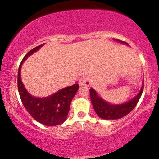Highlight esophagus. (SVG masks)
<instances>
[{
    "instance_id": "obj_1",
    "label": "esophagus",
    "mask_w": 159,
    "mask_h": 159,
    "mask_svg": "<svg viewBox=\"0 0 159 159\" xmlns=\"http://www.w3.org/2000/svg\"><path fill=\"white\" fill-rule=\"evenodd\" d=\"M90 84V78L87 77H84L82 78L79 81V85L81 87H89V85Z\"/></svg>"
}]
</instances>
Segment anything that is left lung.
<instances>
[{
	"instance_id": "left-lung-1",
	"label": "left lung",
	"mask_w": 159,
	"mask_h": 159,
	"mask_svg": "<svg viewBox=\"0 0 159 159\" xmlns=\"http://www.w3.org/2000/svg\"><path fill=\"white\" fill-rule=\"evenodd\" d=\"M116 40L121 43L128 45L126 43L123 41H120V40L117 39ZM143 90V84L142 86L141 90H140L139 93L128 102L122 104V105H111V104L106 102L102 98H100L97 95V93L93 89L90 88V99L96 114L100 118H102L105 120H116L125 116V115L129 114L135 107L140 96H141Z\"/></svg>"
}]
</instances>
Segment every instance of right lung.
<instances>
[{
	"label": "right lung",
	"mask_w": 159,
	"mask_h": 159,
	"mask_svg": "<svg viewBox=\"0 0 159 159\" xmlns=\"http://www.w3.org/2000/svg\"><path fill=\"white\" fill-rule=\"evenodd\" d=\"M43 44L38 45L27 52L21 62L18 72V89L24 107L36 121L48 126H54L63 123L68 115L70 104L79 86L75 84L65 87L52 96L45 98H36L30 96L24 87L21 80V67L23 62Z\"/></svg>",
	"instance_id": "1"
}]
</instances>
